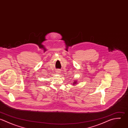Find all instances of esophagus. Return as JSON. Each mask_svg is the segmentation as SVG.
Returning <instances> with one entry per match:
<instances>
[{
  "mask_svg": "<svg viewBox=\"0 0 128 128\" xmlns=\"http://www.w3.org/2000/svg\"><path fill=\"white\" fill-rule=\"evenodd\" d=\"M57 73H58V74H60V70H57Z\"/></svg>",
  "mask_w": 128,
  "mask_h": 128,
  "instance_id": "esophagus-1",
  "label": "esophagus"
}]
</instances>
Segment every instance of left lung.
Listing matches in <instances>:
<instances>
[{
  "instance_id": "left-lung-1",
  "label": "left lung",
  "mask_w": 128,
  "mask_h": 128,
  "mask_svg": "<svg viewBox=\"0 0 128 128\" xmlns=\"http://www.w3.org/2000/svg\"><path fill=\"white\" fill-rule=\"evenodd\" d=\"M76 84V82H74V84Z\"/></svg>"
}]
</instances>
